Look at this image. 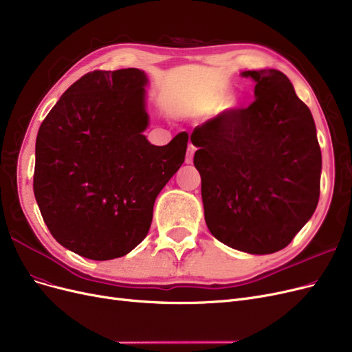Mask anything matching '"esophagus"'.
I'll list each match as a JSON object with an SVG mask.
<instances>
[{"instance_id": "esophagus-1", "label": "esophagus", "mask_w": 352, "mask_h": 352, "mask_svg": "<svg viewBox=\"0 0 352 352\" xmlns=\"http://www.w3.org/2000/svg\"><path fill=\"white\" fill-rule=\"evenodd\" d=\"M194 152H196V146L188 145V149H187V155H186V162H187V164H191V162H192V158H194Z\"/></svg>"}]
</instances>
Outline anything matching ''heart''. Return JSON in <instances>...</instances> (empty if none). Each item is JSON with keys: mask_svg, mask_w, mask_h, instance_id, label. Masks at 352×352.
Instances as JSON below:
<instances>
[{"mask_svg": "<svg viewBox=\"0 0 352 352\" xmlns=\"http://www.w3.org/2000/svg\"><path fill=\"white\" fill-rule=\"evenodd\" d=\"M223 100V97H220V98H217V102H220V101H222Z\"/></svg>", "mask_w": 352, "mask_h": 352, "instance_id": "b5f03b06", "label": "heart"}]
</instances>
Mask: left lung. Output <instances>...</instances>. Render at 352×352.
Returning a JSON list of instances; mask_svg holds the SVG:
<instances>
[{
	"mask_svg": "<svg viewBox=\"0 0 352 352\" xmlns=\"http://www.w3.org/2000/svg\"><path fill=\"white\" fill-rule=\"evenodd\" d=\"M255 84L246 109L197 126L191 142L206 225L233 250L272 254L315 213L322 155L314 117L277 69L245 71Z\"/></svg>",
	"mask_w": 352,
	"mask_h": 352,
	"instance_id": "1",
	"label": "left lung"
}]
</instances>
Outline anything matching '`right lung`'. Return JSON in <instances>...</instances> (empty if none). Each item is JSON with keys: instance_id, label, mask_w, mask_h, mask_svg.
Returning a JSON list of instances; mask_svg holds the SVG:
<instances>
[{"instance_id": "right-lung-1", "label": "right lung", "mask_w": 352, "mask_h": 352, "mask_svg": "<svg viewBox=\"0 0 352 352\" xmlns=\"http://www.w3.org/2000/svg\"><path fill=\"white\" fill-rule=\"evenodd\" d=\"M145 72L93 71L49 111L36 139L33 190L62 246L96 261L129 254L148 235L155 199L183 165L188 135L155 146Z\"/></svg>"}]
</instances>
